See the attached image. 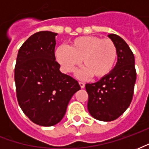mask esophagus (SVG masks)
I'll list each match as a JSON object with an SVG mask.
<instances>
[{
	"label": "esophagus",
	"mask_w": 149,
	"mask_h": 149,
	"mask_svg": "<svg viewBox=\"0 0 149 149\" xmlns=\"http://www.w3.org/2000/svg\"><path fill=\"white\" fill-rule=\"evenodd\" d=\"M79 84H80V86H81V88H84V86H85V84H84V83H83V82H79Z\"/></svg>",
	"instance_id": "1"
}]
</instances>
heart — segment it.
<instances>
[{"mask_svg":"<svg viewBox=\"0 0 149 149\" xmlns=\"http://www.w3.org/2000/svg\"><path fill=\"white\" fill-rule=\"evenodd\" d=\"M56 59L65 72H72L81 64L80 77L92 76L102 78L109 75L117 58V49L110 39L84 36L72 40L69 46L61 45L55 52Z\"/></svg>","mask_w":149,"mask_h":149,"instance_id":"b5f03b06","label":"heart"}]
</instances>
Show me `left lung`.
<instances>
[{
  "label": "left lung",
  "instance_id": "8db88e82",
  "mask_svg": "<svg viewBox=\"0 0 149 149\" xmlns=\"http://www.w3.org/2000/svg\"><path fill=\"white\" fill-rule=\"evenodd\" d=\"M108 37L117 49L116 65L100 81L85 84L88 112L101 121L114 120L125 112L132 100L136 79L134 55L127 43L116 34Z\"/></svg>",
  "mask_w": 149,
  "mask_h": 149
}]
</instances>
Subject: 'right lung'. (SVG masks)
I'll return each instance as SVG.
<instances>
[{
	"mask_svg": "<svg viewBox=\"0 0 149 149\" xmlns=\"http://www.w3.org/2000/svg\"><path fill=\"white\" fill-rule=\"evenodd\" d=\"M56 35L41 31L29 37L18 51L15 66L18 104L40 126L61 121L72 97L81 89L77 81L59 70L54 53Z\"/></svg>",
	"mask_w": 149,
	"mask_h": 149,
	"instance_id": "obj_1",
	"label": "right lung"
}]
</instances>
